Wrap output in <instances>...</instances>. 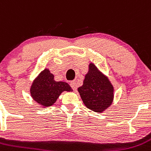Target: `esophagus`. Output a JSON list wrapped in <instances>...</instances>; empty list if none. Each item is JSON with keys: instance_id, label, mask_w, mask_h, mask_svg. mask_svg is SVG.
Returning a JSON list of instances; mask_svg holds the SVG:
<instances>
[{"instance_id": "obj_1", "label": "esophagus", "mask_w": 151, "mask_h": 151, "mask_svg": "<svg viewBox=\"0 0 151 151\" xmlns=\"http://www.w3.org/2000/svg\"><path fill=\"white\" fill-rule=\"evenodd\" d=\"M70 85H71V87L72 88V89L74 90V91H76V90H77V83H76V82H71Z\"/></svg>"}]
</instances>
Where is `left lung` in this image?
Returning <instances> with one entry per match:
<instances>
[{
	"instance_id": "1",
	"label": "left lung",
	"mask_w": 151,
	"mask_h": 151,
	"mask_svg": "<svg viewBox=\"0 0 151 151\" xmlns=\"http://www.w3.org/2000/svg\"><path fill=\"white\" fill-rule=\"evenodd\" d=\"M77 90L86 106L95 112H104L113 101V86L93 63L88 65L83 85Z\"/></svg>"
}]
</instances>
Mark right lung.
<instances>
[{
  "instance_id": "add662e5",
  "label": "right lung",
  "mask_w": 151,
  "mask_h": 151,
  "mask_svg": "<svg viewBox=\"0 0 151 151\" xmlns=\"http://www.w3.org/2000/svg\"><path fill=\"white\" fill-rule=\"evenodd\" d=\"M72 91L71 86L65 82L54 80V76L49 69L45 68L33 80L30 88L33 99L44 107L53 105L63 91Z\"/></svg>"
}]
</instances>
